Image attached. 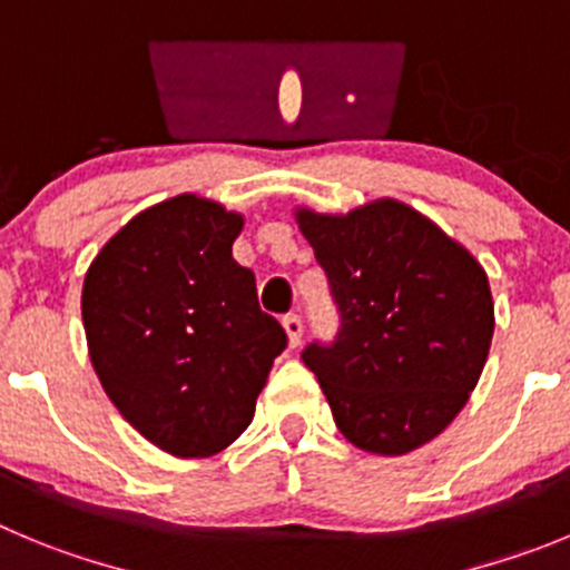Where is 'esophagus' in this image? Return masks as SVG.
Returning <instances> with one entry per match:
<instances>
[{
	"label": "esophagus",
	"instance_id": "esophagus-1",
	"mask_svg": "<svg viewBox=\"0 0 570 570\" xmlns=\"http://www.w3.org/2000/svg\"><path fill=\"white\" fill-rule=\"evenodd\" d=\"M284 328H286V337H289V345L292 348H297V345H301V337H303V321H301V315H295V312H292V315H284Z\"/></svg>",
	"mask_w": 570,
	"mask_h": 570
}]
</instances>
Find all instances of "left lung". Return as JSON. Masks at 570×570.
<instances>
[{"instance_id": "left-lung-1", "label": "left lung", "mask_w": 570, "mask_h": 570, "mask_svg": "<svg viewBox=\"0 0 570 570\" xmlns=\"http://www.w3.org/2000/svg\"><path fill=\"white\" fill-rule=\"evenodd\" d=\"M340 312L309 343L340 433L376 455L428 444L466 405L494 332L483 267L422 213L380 199L345 216L297 210Z\"/></svg>"}]
</instances>
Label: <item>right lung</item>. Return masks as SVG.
Instances as JSON below:
<instances>
[{
    "mask_svg": "<svg viewBox=\"0 0 570 570\" xmlns=\"http://www.w3.org/2000/svg\"><path fill=\"white\" fill-rule=\"evenodd\" d=\"M244 219L183 194L117 230L83 278L89 360L120 416L179 459H205L253 422L286 332L233 258Z\"/></svg>",
    "mask_w": 570,
    "mask_h": 570,
    "instance_id": "1",
    "label": "right lung"
}]
</instances>
